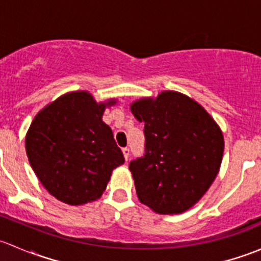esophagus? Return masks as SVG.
<instances>
[{
    "label": "esophagus",
    "instance_id": "34e87169",
    "mask_svg": "<svg viewBox=\"0 0 261 261\" xmlns=\"http://www.w3.org/2000/svg\"><path fill=\"white\" fill-rule=\"evenodd\" d=\"M122 152H123V156H125V159L127 160L128 156H130V149H128V147H122Z\"/></svg>",
    "mask_w": 261,
    "mask_h": 261
}]
</instances>
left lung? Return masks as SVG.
Segmentation results:
<instances>
[{
  "instance_id": "obj_1",
  "label": "left lung",
  "mask_w": 261,
  "mask_h": 261,
  "mask_svg": "<svg viewBox=\"0 0 261 261\" xmlns=\"http://www.w3.org/2000/svg\"><path fill=\"white\" fill-rule=\"evenodd\" d=\"M130 110L145 134V155L128 165L139 201L162 215L187 211L218 174L225 147L220 126L175 91L138 99Z\"/></svg>"
}]
</instances>
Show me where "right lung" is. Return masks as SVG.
Listing matches in <instances>:
<instances>
[{
  "label": "right lung",
  "mask_w": 261,
  "mask_h": 261,
  "mask_svg": "<svg viewBox=\"0 0 261 261\" xmlns=\"http://www.w3.org/2000/svg\"><path fill=\"white\" fill-rule=\"evenodd\" d=\"M116 102H96L87 91L68 92L34 117L26 154L44 188L59 201L70 206L96 201L112 170L125 163L111 127L102 121Z\"/></svg>",
  "instance_id": "right-lung-1"
}]
</instances>
